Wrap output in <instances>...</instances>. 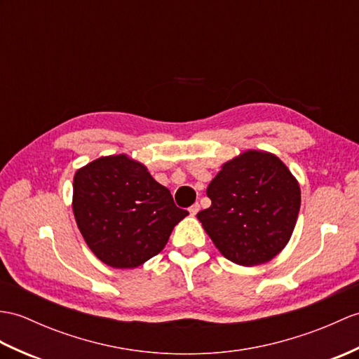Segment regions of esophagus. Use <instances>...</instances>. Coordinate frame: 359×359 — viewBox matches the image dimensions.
I'll return each instance as SVG.
<instances>
[{
  "label": "esophagus",
  "mask_w": 359,
  "mask_h": 359,
  "mask_svg": "<svg viewBox=\"0 0 359 359\" xmlns=\"http://www.w3.org/2000/svg\"><path fill=\"white\" fill-rule=\"evenodd\" d=\"M198 210H200V205H198V203L191 205V206H189V214H191V215H196V214L198 212Z\"/></svg>",
  "instance_id": "34e87169"
}]
</instances>
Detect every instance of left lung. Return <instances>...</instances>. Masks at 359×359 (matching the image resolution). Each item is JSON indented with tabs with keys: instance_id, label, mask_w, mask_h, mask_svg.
Listing matches in <instances>:
<instances>
[{
	"instance_id": "1",
	"label": "left lung",
	"mask_w": 359,
	"mask_h": 359,
	"mask_svg": "<svg viewBox=\"0 0 359 359\" xmlns=\"http://www.w3.org/2000/svg\"><path fill=\"white\" fill-rule=\"evenodd\" d=\"M211 206L197 214L219 251L241 266L269 262L295 228L299 187L277 156L246 151L222 166L206 189Z\"/></svg>"
}]
</instances>
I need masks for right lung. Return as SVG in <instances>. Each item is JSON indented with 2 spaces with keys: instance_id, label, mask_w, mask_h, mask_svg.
I'll list each match as a JSON object with an SVG mask.
<instances>
[{
  "instance_id": "1",
  "label": "right lung",
  "mask_w": 359,
  "mask_h": 359,
  "mask_svg": "<svg viewBox=\"0 0 359 359\" xmlns=\"http://www.w3.org/2000/svg\"><path fill=\"white\" fill-rule=\"evenodd\" d=\"M73 212L93 254L111 268H136L159 254L188 215L168 188L127 156L101 157L74 174Z\"/></svg>"
}]
</instances>
